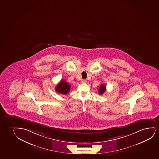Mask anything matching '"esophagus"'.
I'll return each mask as SVG.
<instances>
[{"label":"esophagus","instance_id":"esophagus-1","mask_svg":"<svg viewBox=\"0 0 159 159\" xmlns=\"http://www.w3.org/2000/svg\"><path fill=\"white\" fill-rule=\"evenodd\" d=\"M86 80H85V79H82V80H81V83H83V84H84V83H86Z\"/></svg>","mask_w":159,"mask_h":159}]
</instances>
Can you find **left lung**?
<instances>
[{
    "label": "left lung",
    "instance_id": "left-lung-1",
    "mask_svg": "<svg viewBox=\"0 0 159 159\" xmlns=\"http://www.w3.org/2000/svg\"><path fill=\"white\" fill-rule=\"evenodd\" d=\"M106 90V86L104 84H102L101 85L100 88L98 89V93L100 95H102L103 94Z\"/></svg>",
    "mask_w": 159,
    "mask_h": 159
}]
</instances>
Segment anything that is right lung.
<instances>
[{
    "label": "right lung",
    "mask_w": 159,
    "mask_h": 159,
    "mask_svg": "<svg viewBox=\"0 0 159 159\" xmlns=\"http://www.w3.org/2000/svg\"><path fill=\"white\" fill-rule=\"evenodd\" d=\"M71 88V85L68 84L65 80H61L56 87V91L58 93L67 95L69 92Z\"/></svg>",
    "instance_id": "obj_1"
}]
</instances>
